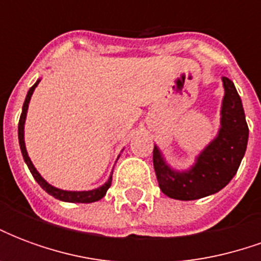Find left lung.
Wrapping results in <instances>:
<instances>
[{
	"instance_id": "8db88e82",
	"label": "left lung",
	"mask_w": 261,
	"mask_h": 261,
	"mask_svg": "<svg viewBox=\"0 0 261 261\" xmlns=\"http://www.w3.org/2000/svg\"><path fill=\"white\" fill-rule=\"evenodd\" d=\"M225 96L221 109L218 136L197 156L186 172H176L165 162L158 147H153V169L164 194L175 200H197L218 193L239 169L246 152L249 127L239 93L233 82L222 76Z\"/></svg>"
}]
</instances>
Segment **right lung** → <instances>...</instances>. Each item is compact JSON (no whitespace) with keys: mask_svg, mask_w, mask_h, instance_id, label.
Instances as JSON below:
<instances>
[{"mask_svg":"<svg viewBox=\"0 0 261 261\" xmlns=\"http://www.w3.org/2000/svg\"><path fill=\"white\" fill-rule=\"evenodd\" d=\"M39 82L40 80L37 81L35 85L32 86L29 92H28V95H26L25 102H23V108H22V114H20V119H19V125H18V137H19V145H20V151H22V155H23V159H25L26 165H28V168L31 170V173L35 177V180L40 185L43 190H46V192L50 194V196H53L54 198H57V200H61V201H67V202H93L97 201V200H100L102 197H105L106 192H108V189L112 185V176L109 177V180L103 185V186L97 187L95 190H89V192H67V190H61V189H57V187H53L51 185H48L47 181L43 179L40 173L37 172L36 168L33 166L32 164L31 158H29V155L26 152V147H25V138H23V128H25V120H26V113H28V108H29V102H31V97L32 93L35 91V88L39 85ZM113 175V173H112Z\"/></svg>","mask_w":261,"mask_h":261,"instance_id":"add662e5","label":"right lung"}]
</instances>
